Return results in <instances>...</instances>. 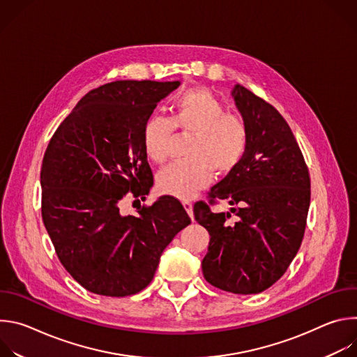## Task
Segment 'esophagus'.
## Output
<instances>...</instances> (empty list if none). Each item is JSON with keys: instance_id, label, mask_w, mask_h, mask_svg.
Instances as JSON below:
<instances>
[{"instance_id": "obj_1", "label": "esophagus", "mask_w": 357, "mask_h": 357, "mask_svg": "<svg viewBox=\"0 0 357 357\" xmlns=\"http://www.w3.org/2000/svg\"><path fill=\"white\" fill-rule=\"evenodd\" d=\"M182 205H183L185 211L188 212V215L193 219V206H192V203H190V202H188V200H183V202H182Z\"/></svg>"}]
</instances>
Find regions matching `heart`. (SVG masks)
Segmentation results:
<instances>
[{
  "instance_id": "b5f03b06",
  "label": "heart",
  "mask_w": 357,
  "mask_h": 357,
  "mask_svg": "<svg viewBox=\"0 0 357 357\" xmlns=\"http://www.w3.org/2000/svg\"><path fill=\"white\" fill-rule=\"evenodd\" d=\"M175 128L195 135L188 161L164 168L157 178L158 190L178 199H190L209 186L215 171L227 175L243 161L248 146L245 123L227 110L205 89H190L176 97L172 120L151 116L142 128V146L149 161L162 164L169 154Z\"/></svg>"
}]
</instances>
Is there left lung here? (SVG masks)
Segmentation results:
<instances>
[{"label":"left lung","instance_id":"left-lung-1","mask_svg":"<svg viewBox=\"0 0 357 357\" xmlns=\"http://www.w3.org/2000/svg\"><path fill=\"white\" fill-rule=\"evenodd\" d=\"M231 97L247 126L248 146L238 167L211 189L213 199H226L231 208L215 213L197 202L193 213L211 234L202 261L206 281L248 295L270 288L296 256L307 225L311 181L284 117L240 84Z\"/></svg>","mask_w":357,"mask_h":357}]
</instances>
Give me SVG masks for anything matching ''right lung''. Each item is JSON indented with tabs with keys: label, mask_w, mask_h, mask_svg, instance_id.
I'll return each mask as SVG.
<instances>
[{
	"label": "right lung",
	"mask_w": 357,
	"mask_h": 357,
	"mask_svg": "<svg viewBox=\"0 0 357 357\" xmlns=\"http://www.w3.org/2000/svg\"><path fill=\"white\" fill-rule=\"evenodd\" d=\"M181 82L119 80L89 91L50 139L40 169L42 219L58 257L87 291L127 296L154 278L161 254L190 219L172 196L121 215L130 190L154 185L142 128ZM141 197V199H142Z\"/></svg>",
	"instance_id": "right-lung-1"
}]
</instances>
